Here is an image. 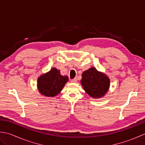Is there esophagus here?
<instances>
[{"label":"esophagus","mask_w":145,"mask_h":145,"mask_svg":"<svg viewBox=\"0 0 145 145\" xmlns=\"http://www.w3.org/2000/svg\"><path fill=\"white\" fill-rule=\"evenodd\" d=\"M71 82H73V83H76V82H77V79H76V78L72 79V80H71Z\"/></svg>","instance_id":"1"}]
</instances>
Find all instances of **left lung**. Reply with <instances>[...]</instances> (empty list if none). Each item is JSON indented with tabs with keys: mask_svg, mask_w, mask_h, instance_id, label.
<instances>
[{
	"mask_svg": "<svg viewBox=\"0 0 145 145\" xmlns=\"http://www.w3.org/2000/svg\"><path fill=\"white\" fill-rule=\"evenodd\" d=\"M81 84L85 91L94 98H99L106 93L110 87V79L95 68H90L83 72Z\"/></svg>",
	"mask_w": 145,
	"mask_h": 145,
	"instance_id": "obj_1",
	"label": "left lung"
}]
</instances>
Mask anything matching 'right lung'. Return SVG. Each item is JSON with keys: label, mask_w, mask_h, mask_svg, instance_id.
<instances>
[{"label": "right lung", "mask_w": 145, "mask_h": 145, "mask_svg": "<svg viewBox=\"0 0 145 145\" xmlns=\"http://www.w3.org/2000/svg\"><path fill=\"white\" fill-rule=\"evenodd\" d=\"M68 80L67 76L61 75L59 70L52 68L48 72L38 78L37 88L42 95L54 97L61 91Z\"/></svg>", "instance_id": "add662e5"}]
</instances>
